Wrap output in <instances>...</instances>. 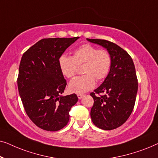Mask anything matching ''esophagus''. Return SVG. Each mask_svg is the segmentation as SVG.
Masks as SVG:
<instances>
[{
  "label": "esophagus",
  "mask_w": 158,
  "mask_h": 158,
  "mask_svg": "<svg viewBox=\"0 0 158 158\" xmlns=\"http://www.w3.org/2000/svg\"><path fill=\"white\" fill-rule=\"evenodd\" d=\"M77 98H78L79 99H81L84 96V95L83 94H77Z\"/></svg>",
  "instance_id": "1"
}]
</instances>
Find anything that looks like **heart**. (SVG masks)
I'll return each mask as SVG.
<instances>
[{
  "mask_svg": "<svg viewBox=\"0 0 158 158\" xmlns=\"http://www.w3.org/2000/svg\"><path fill=\"white\" fill-rule=\"evenodd\" d=\"M58 63L64 76L74 77L77 66L83 65L81 76L75 77L69 83V90L75 94H83L92 89L96 81H101L108 76L111 70L112 60L106 49H98L94 45L85 44L74 49L73 56L62 55Z\"/></svg>",
  "mask_w": 158,
  "mask_h": 158,
  "instance_id": "1",
  "label": "heart"
}]
</instances>
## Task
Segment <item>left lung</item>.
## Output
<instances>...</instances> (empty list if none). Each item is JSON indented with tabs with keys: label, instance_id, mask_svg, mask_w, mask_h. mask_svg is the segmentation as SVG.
<instances>
[{
	"label": "left lung",
	"instance_id": "1",
	"mask_svg": "<svg viewBox=\"0 0 158 158\" xmlns=\"http://www.w3.org/2000/svg\"><path fill=\"white\" fill-rule=\"evenodd\" d=\"M87 40L104 47L111 56L109 75L90 94L94 100L90 110L93 123L103 130H111L126 122L133 111L138 89L135 67L131 56L117 44L104 40Z\"/></svg>",
	"mask_w": 158,
	"mask_h": 158
}]
</instances>
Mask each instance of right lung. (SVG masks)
<instances>
[{"label":"right lung","mask_w":158,"mask_h":158,"mask_svg":"<svg viewBox=\"0 0 158 158\" xmlns=\"http://www.w3.org/2000/svg\"><path fill=\"white\" fill-rule=\"evenodd\" d=\"M79 37L42 39L21 57L17 79L25 111L34 124L55 131L68 124L69 112L77 101L73 94L62 96L67 82L58 60Z\"/></svg>","instance_id":"add662e5"}]
</instances>
